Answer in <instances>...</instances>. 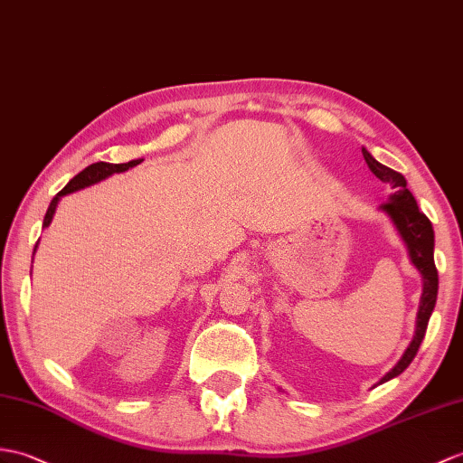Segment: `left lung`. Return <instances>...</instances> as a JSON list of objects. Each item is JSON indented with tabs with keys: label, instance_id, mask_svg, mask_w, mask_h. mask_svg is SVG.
Instances as JSON below:
<instances>
[{
	"label": "left lung",
	"instance_id": "obj_1",
	"mask_svg": "<svg viewBox=\"0 0 463 463\" xmlns=\"http://www.w3.org/2000/svg\"><path fill=\"white\" fill-rule=\"evenodd\" d=\"M363 157H364V161H367V165L373 174L377 175L381 181L391 183V187L394 189L389 201L381 205V211L384 214H389V219L392 221L396 231H399L401 239L404 241L406 249H408V256H411V262L416 266V270L422 274V282H424L420 307H418V316H416L414 337L411 341V345L406 347L401 361L396 363L394 367L379 381V384H383L386 381L399 377L408 364L412 363L418 349H420V343L426 335L430 316H432L434 306H436L438 270L434 264V229L426 214L418 209L414 195L406 187L404 175L399 174V171L379 164V161L374 159L364 147H363Z\"/></svg>",
	"mask_w": 463,
	"mask_h": 463
}]
</instances>
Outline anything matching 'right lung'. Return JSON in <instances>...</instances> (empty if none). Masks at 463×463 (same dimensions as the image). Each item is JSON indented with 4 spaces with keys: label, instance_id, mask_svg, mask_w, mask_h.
<instances>
[{
    "label": "right lung",
    "instance_id": "right-lung-1",
    "mask_svg": "<svg viewBox=\"0 0 463 463\" xmlns=\"http://www.w3.org/2000/svg\"><path fill=\"white\" fill-rule=\"evenodd\" d=\"M142 161L144 159H132V161H128V164H106V161H99V164H92L89 167H84L79 175H74L67 183V185H64L62 191H59L57 195L52 197L51 205L47 209V214H45V221H43V229L49 227V224H51L52 214H55L57 205H59V201H61L62 195H69V193H74V191L84 189V187H90V185H94V183H99V181L110 177L114 174H122V171H128L130 167H136L137 164H142ZM35 249H37V244H35Z\"/></svg>",
    "mask_w": 463,
    "mask_h": 463
}]
</instances>
